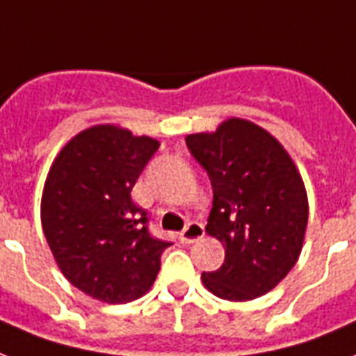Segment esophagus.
Instances as JSON below:
<instances>
[{
    "label": "esophagus",
    "mask_w": 356,
    "mask_h": 356,
    "mask_svg": "<svg viewBox=\"0 0 356 356\" xmlns=\"http://www.w3.org/2000/svg\"><path fill=\"white\" fill-rule=\"evenodd\" d=\"M205 235V229H203L202 224H197V222H190L188 226L184 227V232L179 235V241L183 244H192L200 241V238Z\"/></svg>",
    "instance_id": "34e87169"
}]
</instances>
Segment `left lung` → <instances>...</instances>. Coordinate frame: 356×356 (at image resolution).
Wrapping results in <instances>:
<instances>
[{
    "mask_svg": "<svg viewBox=\"0 0 356 356\" xmlns=\"http://www.w3.org/2000/svg\"><path fill=\"white\" fill-rule=\"evenodd\" d=\"M186 147L213 184L205 232L226 248L220 268L202 275L203 286L232 302L261 297L286 278L305 244L308 194L298 168L268 130L241 118L188 134Z\"/></svg>",
    "mask_w": 356,
    "mask_h": 356,
    "instance_id": "obj_1",
    "label": "left lung"
}]
</instances>
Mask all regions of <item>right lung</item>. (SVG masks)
<instances>
[{"label": "right lung", "instance_id": "1", "mask_svg": "<svg viewBox=\"0 0 356 356\" xmlns=\"http://www.w3.org/2000/svg\"><path fill=\"white\" fill-rule=\"evenodd\" d=\"M160 143L119 124L70 138L46 175L40 222L63 276L89 297L124 305L151 289L170 243L154 238L130 192Z\"/></svg>", "mask_w": 356, "mask_h": 356}]
</instances>
